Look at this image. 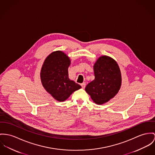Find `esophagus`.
I'll return each instance as SVG.
<instances>
[{
	"label": "esophagus",
	"mask_w": 155,
	"mask_h": 155,
	"mask_svg": "<svg viewBox=\"0 0 155 155\" xmlns=\"http://www.w3.org/2000/svg\"><path fill=\"white\" fill-rule=\"evenodd\" d=\"M85 85H86L85 83H83L81 84V87H82L83 88H84L85 87Z\"/></svg>",
	"instance_id": "esophagus-1"
}]
</instances>
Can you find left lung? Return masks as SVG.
<instances>
[{"label":"left lung","mask_w":155,"mask_h":155,"mask_svg":"<svg viewBox=\"0 0 155 155\" xmlns=\"http://www.w3.org/2000/svg\"><path fill=\"white\" fill-rule=\"evenodd\" d=\"M95 79L85 87L86 92L97 104L113 98L119 91L121 75L116 61L106 55L100 57L94 65Z\"/></svg>","instance_id":"1"}]
</instances>
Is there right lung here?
Segmentation results:
<instances>
[{
  "instance_id": "1",
  "label": "right lung",
  "mask_w": 155,
  "mask_h": 155,
  "mask_svg": "<svg viewBox=\"0 0 155 155\" xmlns=\"http://www.w3.org/2000/svg\"><path fill=\"white\" fill-rule=\"evenodd\" d=\"M70 58L63 52L57 51L44 61L41 71V80L46 91L58 101L66 100L81 87L68 78Z\"/></svg>"
}]
</instances>
